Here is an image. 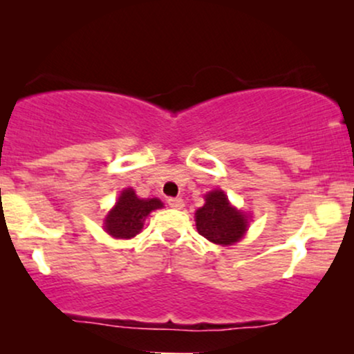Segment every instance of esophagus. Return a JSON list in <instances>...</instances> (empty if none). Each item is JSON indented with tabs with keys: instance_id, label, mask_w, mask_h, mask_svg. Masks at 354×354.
I'll return each mask as SVG.
<instances>
[{
	"instance_id": "obj_1",
	"label": "esophagus",
	"mask_w": 354,
	"mask_h": 354,
	"mask_svg": "<svg viewBox=\"0 0 354 354\" xmlns=\"http://www.w3.org/2000/svg\"><path fill=\"white\" fill-rule=\"evenodd\" d=\"M168 205H169V208L181 209L183 206H185V201H183L181 198H168Z\"/></svg>"
}]
</instances>
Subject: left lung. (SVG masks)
<instances>
[{
  "label": "left lung",
  "mask_w": 354,
  "mask_h": 354,
  "mask_svg": "<svg viewBox=\"0 0 354 354\" xmlns=\"http://www.w3.org/2000/svg\"><path fill=\"white\" fill-rule=\"evenodd\" d=\"M248 219L230 205L223 191L206 194V205L196 211V230L216 245H233L245 234Z\"/></svg>",
  "instance_id": "8db88e82"
}]
</instances>
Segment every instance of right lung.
Returning <instances> with one entry per match:
<instances>
[{
    "mask_svg": "<svg viewBox=\"0 0 354 354\" xmlns=\"http://www.w3.org/2000/svg\"><path fill=\"white\" fill-rule=\"evenodd\" d=\"M161 206H163V203L158 198L140 200L135 191L128 188L121 193L115 208L109 211L104 228L115 238H133L143 228L145 218L153 209L161 208Z\"/></svg>",
    "mask_w": 354,
    "mask_h": 354,
    "instance_id": "right-lung-1",
    "label": "right lung"
}]
</instances>
